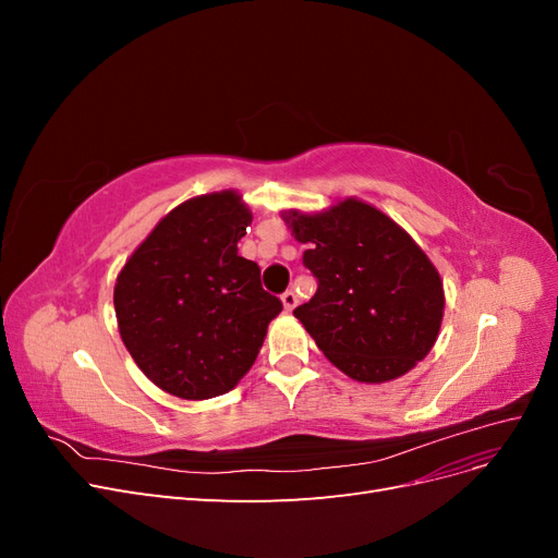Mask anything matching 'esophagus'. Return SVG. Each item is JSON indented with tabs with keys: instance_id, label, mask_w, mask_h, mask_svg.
Returning <instances> with one entry per match:
<instances>
[{
	"instance_id": "34e87169",
	"label": "esophagus",
	"mask_w": 558,
	"mask_h": 558,
	"mask_svg": "<svg viewBox=\"0 0 558 558\" xmlns=\"http://www.w3.org/2000/svg\"><path fill=\"white\" fill-rule=\"evenodd\" d=\"M281 302H283V307H286V312H293V307L298 305V295H295V291H293V289H289V291H286V293L281 295Z\"/></svg>"
}]
</instances>
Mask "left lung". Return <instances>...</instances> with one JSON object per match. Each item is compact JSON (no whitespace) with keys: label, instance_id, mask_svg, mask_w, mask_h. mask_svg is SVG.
I'll use <instances>...</instances> for the list:
<instances>
[{"label":"left lung","instance_id":"8db88e82","mask_svg":"<svg viewBox=\"0 0 558 558\" xmlns=\"http://www.w3.org/2000/svg\"><path fill=\"white\" fill-rule=\"evenodd\" d=\"M318 289L295 318L324 356L365 384L402 377L428 356L445 314L442 279L386 214L347 197L320 214L286 211Z\"/></svg>","mask_w":558,"mask_h":558}]
</instances>
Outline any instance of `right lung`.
<instances>
[{
  "label": "right lung",
  "mask_w": 558,
  "mask_h": 558,
  "mask_svg": "<svg viewBox=\"0 0 558 558\" xmlns=\"http://www.w3.org/2000/svg\"><path fill=\"white\" fill-rule=\"evenodd\" d=\"M251 211L234 191L172 209L128 258L113 307L142 373L183 400L228 393L248 373L281 300L238 242Z\"/></svg>",
  "instance_id": "obj_1"
}]
</instances>
